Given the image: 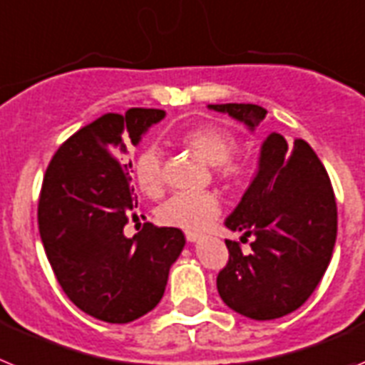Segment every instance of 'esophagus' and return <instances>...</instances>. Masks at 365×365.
<instances>
[{"instance_id": "34e87169", "label": "esophagus", "mask_w": 365, "mask_h": 365, "mask_svg": "<svg viewBox=\"0 0 365 365\" xmlns=\"http://www.w3.org/2000/svg\"><path fill=\"white\" fill-rule=\"evenodd\" d=\"M185 239L189 240V242H198V240L202 239V235L200 233H195V231H187Z\"/></svg>"}]
</instances>
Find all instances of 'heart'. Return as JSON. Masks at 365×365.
Masks as SVG:
<instances>
[{
    "mask_svg": "<svg viewBox=\"0 0 365 365\" xmlns=\"http://www.w3.org/2000/svg\"><path fill=\"white\" fill-rule=\"evenodd\" d=\"M196 156L211 167H217L222 178L237 182L246 174V167L230 160L237 147V139L226 128L217 125H200L189 128L180 138ZM135 178L141 191L158 196L163 189V156L160 148L147 147L135 161ZM220 211V202L213 192H176L158 209V218L165 226L180 230H202Z\"/></svg>",
    "mask_w": 365,
    "mask_h": 365,
    "instance_id": "1",
    "label": "heart"
}]
</instances>
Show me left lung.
<instances>
[{"label": "left lung", "instance_id": "left-lung-1", "mask_svg": "<svg viewBox=\"0 0 365 365\" xmlns=\"http://www.w3.org/2000/svg\"><path fill=\"white\" fill-rule=\"evenodd\" d=\"M255 132L266 110L257 104H207ZM226 227L253 237L244 255L226 240L230 261L218 274L222 301L250 319H277L299 309L327 270L336 242V202L327 170L303 139L281 134L261 143L257 170Z\"/></svg>", "mask_w": 365, "mask_h": 365}]
</instances>
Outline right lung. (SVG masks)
I'll use <instances>...</instances> for the list:
<instances>
[{"mask_svg":"<svg viewBox=\"0 0 365 365\" xmlns=\"http://www.w3.org/2000/svg\"><path fill=\"white\" fill-rule=\"evenodd\" d=\"M165 115L152 108L104 113L58 148L43 178L38 226L49 264L66 296L101 322L150 312L185 246L178 227L145 224L139 235H125L138 205L126 145L138 147Z\"/></svg>","mask_w":365,"mask_h":365,"instance_id":"add662e5","label":"right lung"}]
</instances>
